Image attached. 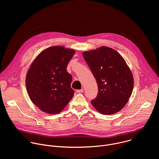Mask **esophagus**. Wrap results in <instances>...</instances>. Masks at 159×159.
<instances>
[{
	"label": "esophagus",
	"mask_w": 159,
	"mask_h": 159,
	"mask_svg": "<svg viewBox=\"0 0 159 159\" xmlns=\"http://www.w3.org/2000/svg\"><path fill=\"white\" fill-rule=\"evenodd\" d=\"M76 92H77V93H82L84 92V89H80V90H77Z\"/></svg>",
	"instance_id": "1"
}]
</instances>
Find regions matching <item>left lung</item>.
Returning a JSON list of instances; mask_svg holds the SVG:
<instances>
[{
  "label": "left lung",
  "mask_w": 159,
  "mask_h": 159,
  "mask_svg": "<svg viewBox=\"0 0 159 159\" xmlns=\"http://www.w3.org/2000/svg\"><path fill=\"white\" fill-rule=\"evenodd\" d=\"M82 55L98 85L94 107L103 115L120 111L127 103L133 89V77L123 58L107 47L84 52Z\"/></svg>",
  "instance_id": "8db88e82"
}]
</instances>
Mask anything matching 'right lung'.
Masks as SVG:
<instances>
[{
	"mask_svg": "<svg viewBox=\"0 0 159 159\" xmlns=\"http://www.w3.org/2000/svg\"><path fill=\"white\" fill-rule=\"evenodd\" d=\"M75 52L63 47H52L41 52L31 65L26 78L27 91L42 111L57 114L73 98L72 77L66 66Z\"/></svg>",
	"mask_w": 159,
	"mask_h": 159,
	"instance_id": "1",
	"label": "right lung"
}]
</instances>
